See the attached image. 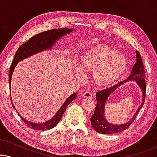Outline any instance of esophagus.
<instances>
[{"mask_svg":"<svg viewBox=\"0 0 157 157\" xmlns=\"http://www.w3.org/2000/svg\"><path fill=\"white\" fill-rule=\"evenodd\" d=\"M82 96L84 98H92L91 93H90V92H89V91H86V92H84V93H83Z\"/></svg>","mask_w":157,"mask_h":157,"instance_id":"1","label":"esophagus"}]
</instances>
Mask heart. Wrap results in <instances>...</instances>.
Listing matches in <instances>:
<instances>
[{"instance_id": "heart-1", "label": "heart", "mask_w": 157, "mask_h": 157, "mask_svg": "<svg viewBox=\"0 0 157 157\" xmlns=\"http://www.w3.org/2000/svg\"><path fill=\"white\" fill-rule=\"evenodd\" d=\"M128 63L125 56L106 45L90 49L81 61L82 70L93 74L94 83L101 87L116 82L125 73Z\"/></svg>"}]
</instances>
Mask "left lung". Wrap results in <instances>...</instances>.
Segmentation results:
<instances>
[{"label":"left lung","mask_w":157,"mask_h":157,"mask_svg":"<svg viewBox=\"0 0 157 157\" xmlns=\"http://www.w3.org/2000/svg\"><path fill=\"white\" fill-rule=\"evenodd\" d=\"M136 63L133 66L132 74L128 76V78L123 81H121V82L117 83V84L113 86L107 88V89L101 90V91H98L96 93V100H97V104H96L94 114L91 117V124L94 129L97 132L100 133V134H116V133L127 129L131 124L133 123V121H134L137 113H138L141 108H142L143 105L144 104L146 98V91H147L145 81V71L144 69L143 62L142 60H141L140 53H139L138 51H136ZM128 80H135L141 87L142 90L143 92V103L137 109L134 117L127 123L121 124V125H114V124H109L107 122L104 117V106L107 98L110 93H112L115 89Z\"/></svg>","instance_id":"obj_1"}]
</instances>
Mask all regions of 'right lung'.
<instances>
[{
    "label": "right lung",
    "instance_id": "add662e5",
    "mask_svg": "<svg viewBox=\"0 0 157 157\" xmlns=\"http://www.w3.org/2000/svg\"><path fill=\"white\" fill-rule=\"evenodd\" d=\"M73 31L72 29H55L52 30H49L42 33H40L37 35L31 37L29 40L23 44L21 46L19 47L18 50H17L16 54H15L13 61L12 62L11 66H10L9 73H8V76H9V85L10 86V81H11V77L13 72L16 66L21 60L25 59V58L31 56L35 54V53L40 52L41 51H44L46 49L51 48L53 46V45L55 44V42L59 39V38L66 35L70 32ZM76 96V94H73L68 97L64 104H63L56 114L53 117L51 120L45 122L42 124H35L30 122L27 120H25L24 118H23L19 114L21 119L24 121V123L26 124L28 126H29L31 128L39 131H45L51 129L56 126L59 123L60 119L62 117V116L65 112L66 108L68 105L70 104L72 101L75 99ZM10 101H12L11 98ZM12 106L15 109V106L12 104Z\"/></svg>",
    "mask_w": 157,
    "mask_h": 157
}]
</instances>
